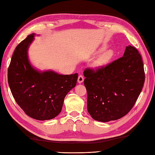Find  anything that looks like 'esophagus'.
Returning <instances> with one entry per match:
<instances>
[{
    "label": "esophagus",
    "mask_w": 155,
    "mask_h": 155,
    "mask_svg": "<svg viewBox=\"0 0 155 155\" xmlns=\"http://www.w3.org/2000/svg\"><path fill=\"white\" fill-rule=\"evenodd\" d=\"M84 81V78L82 75H79L78 77V83H82Z\"/></svg>",
    "instance_id": "34e87169"
}]
</instances>
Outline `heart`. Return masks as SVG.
I'll return each mask as SVG.
<instances>
[{
	"label": "heart",
	"mask_w": 155,
	"mask_h": 155,
	"mask_svg": "<svg viewBox=\"0 0 155 155\" xmlns=\"http://www.w3.org/2000/svg\"><path fill=\"white\" fill-rule=\"evenodd\" d=\"M107 45H103L97 50V53H101L98 58L94 61L92 64H91V68H94V70H99L101 68L105 67L106 65H108L111 62L114 57H115V52L113 49H107Z\"/></svg>",
	"instance_id": "1"
}]
</instances>
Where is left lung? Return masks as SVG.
Instances as JSON below:
<instances>
[{
	"label": "left lung",
	"mask_w": 155,
	"mask_h": 155,
	"mask_svg": "<svg viewBox=\"0 0 155 155\" xmlns=\"http://www.w3.org/2000/svg\"><path fill=\"white\" fill-rule=\"evenodd\" d=\"M87 111L102 122L116 120L134 106L145 81L143 64L135 47H126L124 55L96 72L84 71Z\"/></svg>",
	"instance_id": "left-lung-1"
}]
</instances>
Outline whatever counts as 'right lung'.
Here are the masks:
<instances>
[{"instance_id":"obj_1","label":"right lung","mask_w":155,"mask_h":155,"mask_svg":"<svg viewBox=\"0 0 155 155\" xmlns=\"http://www.w3.org/2000/svg\"><path fill=\"white\" fill-rule=\"evenodd\" d=\"M35 33L18 44L8 69V83L15 102L33 119H53L61 111L64 98L77 84L78 74H59L40 70L31 64L28 48Z\"/></svg>"}]
</instances>
